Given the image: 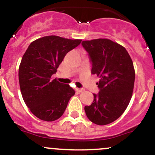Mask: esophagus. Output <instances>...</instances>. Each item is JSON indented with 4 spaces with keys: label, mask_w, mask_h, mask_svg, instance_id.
<instances>
[{
    "label": "esophagus",
    "mask_w": 155,
    "mask_h": 155,
    "mask_svg": "<svg viewBox=\"0 0 155 155\" xmlns=\"http://www.w3.org/2000/svg\"><path fill=\"white\" fill-rule=\"evenodd\" d=\"M76 91H78V92H82V91H84V89H79V88H76L75 89Z\"/></svg>",
    "instance_id": "34e87169"
}]
</instances>
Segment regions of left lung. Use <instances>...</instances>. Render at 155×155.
Here are the masks:
<instances>
[{
	"label": "left lung",
	"instance_id": "left-lung-1",
	"mask_svg": "<svg viewBox=\"0 0 155 155\" xmlns=\"http://www.w3.org/2000/svg\"><path fill=\"white\" fill-rule=\"evenodd\" d=\"M91 64V73L100 78L98 94L85 106L89 120L97 125L114 122L129 105L134 89L133 62L124 46L109 39L84 41L81 43Z\"/></svg>",
	"mask_w": 155,
	"mask_h": 155
}]
</instances>
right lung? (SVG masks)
I'll return each instance as SVG.
<instances>
[{"label":"right lung","mask_w":155,"mask_h":155,"mask_svg":"<svg viewBox=\"0 0 155 155\" xmlns=\"http://www.w3.org/2000/svg\"><path fill=\"white\" fill-rule=\"evenodd\" d=\"M81 42L46 36L31 43L24 53L18 71L20 88L25 104L39 119L54 121L61 117L75 93L69 85L51 78L66 54Z\"/></svg>","instance_id":"right-lung-1"}]
</instances>
